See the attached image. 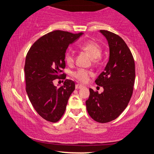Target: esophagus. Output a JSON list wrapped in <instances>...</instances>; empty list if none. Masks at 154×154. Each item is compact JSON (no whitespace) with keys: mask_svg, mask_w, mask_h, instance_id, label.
Here are the masks:
<instances>
[{"mask_svg":"<svg viewBox=\"0 0 154 154\" xmlns=\"http://www.w3.org/2000/svg\"><path fill=\"white\" fill-rule=\"evenodd\" d=\"M83 87V85H80V84H76V85H75V89H81V88H82Z\"/></svg>","mask_w":154,"mask_h":154,"instance_id":"34e87169","label":"esophagus"}]
</instances>
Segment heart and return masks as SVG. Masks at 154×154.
Instances as JSON below:
<instances>
[{
    "label": "heart",
    "instance_id": "1",
    "mask_svg": "<svg viewBox=\"0 0 154 154\" xmlns=\"http://www.w3.org/2000/svg\"><path fill=\"white\" fill-rule=\"evenodd\" d=\"M78 47L81 50L87 52L92 59H94V62L97 61L102 54V48L100 44L97 43L96 41H92V40L81 42L78 45ZM64 60L66 64L69 66L73 65L74 63V57H73V52L70 50L66 51L64 55ZM91 75H92V71L83 69H78L73 73V76L74 77V79L80 83H86L89 79V77Z\"/></svg>",
    "mask_w": 154,
    "mask_h": 154
}]
</instances>
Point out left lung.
I'll list each match as a JSON object with an SVG mask.
<instances>
[{
    "label": "left lung",
    "mask_w": 154,
    "mask_h": 154,
    "mask_svg": "<svg viewBox=\"0 0 154 154\" xmlns=\"http://www.w3.org/2000/svg\"><path fill=\"white\" fill-rule=\"evenodd\" d=\"M100 33L109 47V62L95 80L104 92L99 94L90 88L85 104L90 117L104 123L115 120L127 107L133 92L135 66L133 56L122 38L109 31L100 30Z\"/></svg>",
    "instance_id": "obj_1"
}]
</instances>
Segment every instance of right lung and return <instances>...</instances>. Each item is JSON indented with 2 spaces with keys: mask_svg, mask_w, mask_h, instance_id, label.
I'll use <instances>...</instances> for the list:
<instances>
[{
  "mask_svg": "<svg viewBox=\"0 0 154 154\" xmlns=\"http://www.w3.org/2000/svg\"><path fill=\"white\" fill-rule=\"evenodd\" d=\"M83 33L56 30L37 40L27 52L24 65L26 91L33 108L46 121L56 123L64 115L75 83L65 80L60 88L55 79H65L64 55L70 44Z\"/></svg>",
  "mask_w": 154,
  "mask_h": 154,
  "instance_id": "right-lung-1",
  "label": "right lung"
}]
</instances>
